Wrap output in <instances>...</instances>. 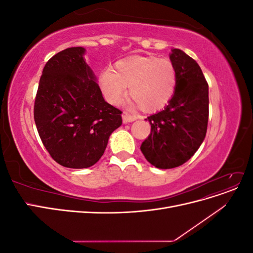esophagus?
Segmentation results:
<instances>
[{
	"mask_svg": "<svg viewBox=\"0 0 253 253\" xmlns=\"http://www.w3.org/2000/svg\"><path fill=\"white\" fill-rule=\"evenodd\" d=\"M136 119H137V116H135V115H131V114H127V113H125L124 115H122V120H124V124L133 122Z\"/></svg>",
	"mask_w": 253,
	"mask_h": 253,
	"instance_id": "esophagus-1",
	"label": "esophagus"
}]
</instances>
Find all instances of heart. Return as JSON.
I'll use <instances>...</instances> for the list:
<instances>
[{
	"label": "heart",
	"instance_id": "obj_1",
	"mask_svg": "<svg viewBox=\"0 0 253 253\" xmlns=\"http://www.w3.org/2000/svg\"><path fill=\"white\" fill-rule=\"evenodd\" d=\"M100 87L112 104H119L128 87L133 105L143 112H156L171 101L177 76L169 60L154 56H133L122 59L101 73Z\"/></svg>",
	"mask_w": 253,
	"mask_h": 253
}]
</instances>
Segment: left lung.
<instances>
[{
    "label": "left lung",
    "instance_id": "obj_1",
    "mask_svg": "<svg viewBox=\"0 0 253 253\" xmlns=\"http://www.w3.org/2000/svg\"><path fill=\"white\" fill-rule=\"evenodd\" d=\"M177 83L166 108L148 117L151 133L140 150L158 169L179 167L203 143L209 118V86L200 65L178 48L170 53Z\"/></svg>",
    "mask_w": 253,
    "mask_h": 253
}]
</instances>
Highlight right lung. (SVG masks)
Here are the masks:
<instances>
[{"label": "right lung", "mask_w": 253, "mask_h": 253, "mask_svg": "<svg viewBox=\"0 0 253 253\" xmlns=\"http://www.w3.org/2000/svg\"><path fill=\"white\" fill-rule=\"evenodd\" d=\"M84 53L85 48L71 47L47 61L34 108L45 149L55 162L72 169L95 165L122 124V112L104 100Z\"/></svg>", "instance_id": "1"}]
</instances>
